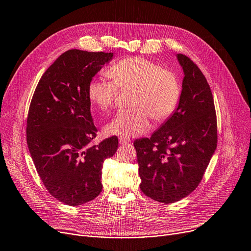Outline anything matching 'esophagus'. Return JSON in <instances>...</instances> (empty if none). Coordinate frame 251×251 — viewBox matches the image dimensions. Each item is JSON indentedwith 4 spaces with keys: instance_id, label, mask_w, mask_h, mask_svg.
I'll return each instance as SVG.
<instances>
[{
    "instance_id": "34e87169",
    "label": "esophagus",
    "mask_w": 251,
    "mask_h": 251,
    "mask_svg": "<svg viewBox=\"0 0 251 251\" xmlns=\"http://www.w3.org/2000/svg\"><path fill=\"white\" fill-rule=\"evenodd\" d=\"M119 143H121V144H127V143H129V139L128 138H126V137H119Z\"/></svg>"
}]
</instances>
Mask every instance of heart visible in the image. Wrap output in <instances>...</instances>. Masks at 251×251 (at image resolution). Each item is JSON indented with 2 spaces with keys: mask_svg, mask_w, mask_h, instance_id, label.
<instances>
[{
  "mask_svg": "<svg viewBox=\"0 0 251 251\" xmlns=\"http://www.w3.org/2000/svg\"><path fill=\"white\" fill-rule=\"evenodd\" d=\"M112 79L96 77L88 83V97L100 110L110 109L118 89H132L128 105L105 127L108 135L137 137L150 126V118L163 122L176 110L181 96L180 82L172 71L143 57H129L114 63L107 71Z\"/></svg>",
  "mask_w": 251,
  "mask_h": 251,
  "instance_id": "b5f03b06",
  "label": "heart"
}]
</instances>
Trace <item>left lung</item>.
I'll return each instance as SVG.
<instances>
[{
	"label": "left lung",
	"mask_w": 251,
	"mask_h": 251,
	"mask_svg": "<svg viewBox=\"0 0 251 251\" xmlns=\"http://www.w3.org/2000/svg\"><path fill=\"white\" fill-rule=\"evenodd\" d=\"M184 78L177 107L150 138L134 142L142 192L165 204L196 189L217 148V115L207 80L198 66L176 54Z\"/></svg>",
	"instance_id": "1"
}]
</instances>
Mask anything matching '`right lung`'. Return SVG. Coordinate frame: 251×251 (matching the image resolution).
<instances>
[{"label": "right lung", "mask_w": 251, "mask_h": 251, "mask_svg": "<svg viewBox=\"0 0 251 251\" xmlns=\"http://www.w3.org/2000/svg\"><path fill=\"white\" fill-rule=\"evenodd\" d=\"M112 57L113 53L66 51L45 71L30 102V156L49 193L66 205L87 203L100 194L103 162L118 147L116 136L91 145L98 130L88 83Z\"/></svg>", "instance_id": "obj_1"}]
</instances>
